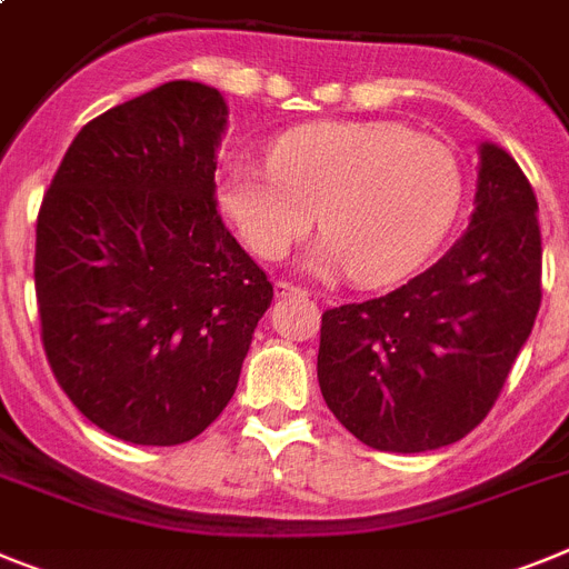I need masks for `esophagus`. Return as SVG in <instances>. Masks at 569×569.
I'll use <instances>...</instances> for the list:
<instances>
[{
	"mask_svg": "<svg viewBox=\"0 0 569 569\" xmlns=\"http://www.w3.org/2000/svg\"><path fill=\"white\" fill-rule=\"evenodd\" d=\"M276 296H308V290L299 288V284H293L288 279H279L276 281Z\"/></svg>",
	"mask_w": 569,
	"mask_h": 569,
	"instance_id": "34e87169",
	"label": "esophagus"
}]
</instances>
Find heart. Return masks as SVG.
Returning <instances> with one entry per match:
<instances>
[{
	"label": "heart",
	"instance_id": "b5f03b06",
	"mask_svg": "<svg viewBox=\"0 0 569 569\" xmlns=\"http://www.w3.org/2000/svg\"><path fill=\"white\" fill-rule=\"evenodd\" d=\"M463 167L443 140L400 123L313 126L281 138L270 167L236 160L221 207L259 259L281 261L319 216L317 270L391 284L429 259L458 218Z\"/></svg>",
	"mask_w": 569,
	"mask_h": 569
}]
</instances>
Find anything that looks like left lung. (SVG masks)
Here are the masks:
<instances>
[{
	"label": "left lung",
	"instance_id": "8db88e82",
	"mask_svg": "<svg viewBox=\"0 0 569 569\" xmlns=\"http://www.w3.org/2000/svg\"><path fill=\"white\" fill-rule=\"evenodd\" d=\"M527 174L480 146L469 230L402 288L325 310L319 388L371 449L429 451L489 415L541 308V230Z\"/></svg>",
	"mask_w": 569,
	"mask_h": 569
}]
</instances>
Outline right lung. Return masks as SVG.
I'll use <instances>...</instances> for the list:
<instances>
[{"instance_id": "obj_1", "label": "right lung", "mask_w": 569, "mask_h": 569, "mask_svg": "<svg viewBox=\"0 0 569 569\" xmlns=\"http://www.w3.org/2000/svg\"><path fill=\"white\" fill-rule=\"evenodd\" d=\"M227 103L172 80L71 140L37 216L42 348L97 429L138 446L201 435L236 395L273 302L218 212Z\"/></svg>"}]
</instances>
